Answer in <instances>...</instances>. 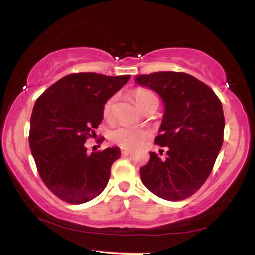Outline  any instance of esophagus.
Returning <instances> with one entry per match:
<instances>
[{
  "instance_id": "34e87169",
  "label": "esophagus",
  "mask_w": 255,
  "mask_h": 255,
  "mask_svg": "<svg viewBox=\"0 0 255 255\" xmlns=\"http://www.w3.org/2000/svg\"><path fill=\"white\" fill-rule=\"evenodd\" d=\"M130 153H131V151L127 150V148H122V150H121V154H122V156H129Z\"/></svg>"
}]
</instances>
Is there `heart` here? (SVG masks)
<instances>
[{
	"instance_id": "b5f03b06",
	"label": "heart",
	"mask_w": 255,
	"mask_h": 255,
	"mask_svg": "<svg viewBox=\"0 0 255 255\" xmlns=\"http://www.w3.org/2000/svg\"><path fill=\"white\" fill-rule=\"evenodd\" d=\"M133 97L135 99L136 104L142 109V107L150 102L151 99L157 98L156 95L151 91L145 89H137L133 92ZM114 97L107 99L103 105V118L109 119L111 116V110H113ZM150 136V131L142 127H133V126L121 125L118 127L113 128L109 131V139L114 144L119 145L122 148H135L141 145L147 137Z\"/></svg>"
}]
</instances>
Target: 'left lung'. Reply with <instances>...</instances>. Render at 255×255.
Wrapping results in <instances>:
<instances>
[{"label": "left lung", "mask_w": 255, "mask_h": 255, "mask_svg": "<svg viewBox=\"0 0 255 255\" xmlns=\"http://www.w3.org/2000/svg\"><path fill=\"white\" fill-rule=\"evenodd\" d=\"M136 83L159 93L165 103L160 134L154 142L166 157L150 152L140 169L146 188L169 201L189 198L211 174L223 144L224 114L211 87L182 72L137 75Z\"/></svg>", "instance_id": "left-lung-1"}]
</instances>
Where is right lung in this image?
<instances>
[{"label":"right lung","instance_id":"obj_1","mask_svg":"<svg viewBox=\"0 0 255 255\" xmlns=\"http://www.w3.org/2000/svg\"><path fill=\"white\" fill-rule=\"evenodd\" d=\"M130 79L98 73H73L48 87L36 101L28 142L38 174L52 194L68 204H84L107 187L119 147L87 153L103 105ZM103 139H98V142Z\"/></svg>","mask_w":255,"mask_h":255}]
</instances>
